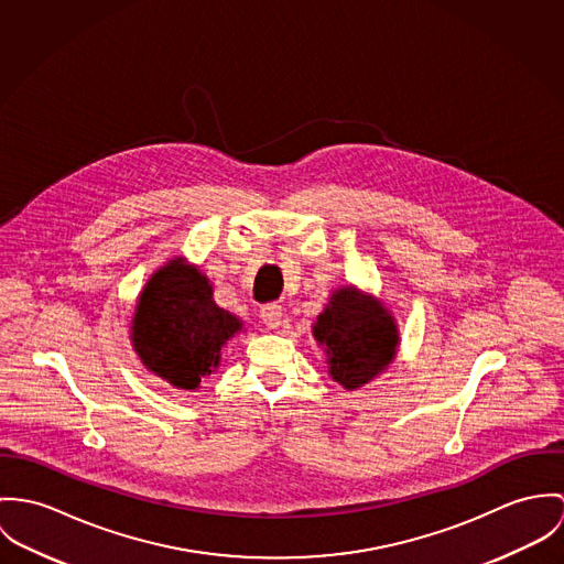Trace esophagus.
Wrapping results in <instances>:
<instances>
[{"instance_id":"1","label":"esophagus","mask_w":564,"mask_h":564,"mask_svg":"<svg viewBox=\"0 0 564 564\" xmlns=\"http://www.w3.org/2000/svg\"><path fill=\"white\" fill-rule=\"evenodd\" d=\"M281 317H283V307L279 303H265L261 307V319L268 328H276L281 324Z\"/></svg>"}]
</instances>
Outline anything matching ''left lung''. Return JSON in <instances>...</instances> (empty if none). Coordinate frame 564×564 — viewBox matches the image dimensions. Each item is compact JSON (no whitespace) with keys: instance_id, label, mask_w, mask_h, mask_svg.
<instances>
[{"instance_id":"obj_1","label":"left lung","mask_w":564,"mask_h":564,"mask_svg":"<svg viewBox=\"0 0 564 564\" xmlns=\"http://www.w3.org/2000/svg\"><path fill=\"white\" fill-rule=\"evenodd\" d=\"M313 335L326 344L328 372L346 389L364 387L382 372L398 346L393 317L352 288L333 294L324 313L317 315Z\"/></svg>"}]
</instances>
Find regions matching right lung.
I'll return each instance as SVG.
<instances>
[{
	"instance_id": "add662e5",
	"label": "right lung",
	"mask_w": 564,
	"mask_h": 564,
	"mask_svg": "<svg viewBox=\"0 0 564 564\" xmlns=\"http://www.w3.org/2000/svg\"><path fill=\"white\" fill-rule=\"evenodd\" d=\"M242 322L212 301L209 281L182 261L158 270L131 322L133 348L147 370L180 389H196L220 361Z\"/></svg>"
}]
</instances>
